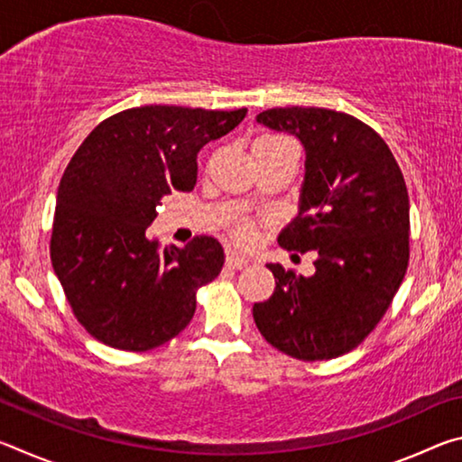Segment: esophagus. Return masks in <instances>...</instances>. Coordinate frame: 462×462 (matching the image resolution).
<instances>
[{
  "label": "esophagus",
  "instance_id": "esophagus-1",
  "mask_svg": "<svg viewBox=\"0 0 462 462\" xmlns=\"http://www.w3.org/2000/svg\"><path fill=\"white\" fill-rule=\"evenodd\" d=\"M226 267H228V269H245V267H248V261L245 259V256H240L236 253H228V254H226Z\"/></svg>",
  "mask_w": 462,
  "mask_h": 462
}]
</instances>
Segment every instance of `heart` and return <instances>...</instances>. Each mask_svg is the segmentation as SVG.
Masks as SVG:
<instances>
[{"label":"heart","mask_w":462,"mask_h":462,"mask_svg":"<svg viewBox=\"0 0 462 462\" xmlns=\"http://www.w3.org/2000/svg\"><path fill=\"white\" fill-rule=\"evenodd\" d=\"M275 140H279V138L277 136H263L256 140L254 144H267V143H275ZM230 236L238 246H253L256 240V222L248 220V217L236 220L230 228Z\"/></svg>","instance_id":"b5f03b06"}]
</instances>
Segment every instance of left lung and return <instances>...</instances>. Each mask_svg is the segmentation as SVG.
Instances as JSON below:
<instances>
[{
	"mask_svg": "<svg viewBox=\"0 0 462 462\" xmlns=\"http://www.w3.org/2000/svg\"><path fill=\"white\" fill-rule=\"evenodd\" d=\"M256 122L306 146L301 208L279 245L314 250L318 259L311 277L267 264L275 291L254 303V322L281 353L330 361L377 328L402 285L410 263L408 187L385 140L355 116L273 107Z\"/></svg>",
	"mask_w": 462,
	"mask_h": 462,
	"instance_id": "left-lung-1",
	"label": "left lung"
}]
</instances>
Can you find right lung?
<instances>
[{
  "mask_svg": "<svg viewBox=\"0 0 462 462\" xmlns=\"http://www.w3.org/2000/svg\"><path fill=\"white\" fill-rule=\"evenodd\" d=\"M245 116L246 107H130L99 122L77 148L59 183L51 263L93 338L144 353L191 322L198 289L222 271V245L199 234L185 248L162 250L146 228L162 195L193 189L199 148Z\"/></svg>",
  "mask_w": 462,
  "mask_h": 462,
  "instance_id": "right-lung-1",
  "label": "right lung"
}]
</instances>
